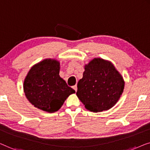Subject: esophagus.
Wrapping results in <instances>:
<instances>
[{
	"instance_id": "esophagus-1",
	"label": "esophagus",
	"mask_w": 150,
	"mask_h": 150,
	"mask_svg": "<svg viewBox=\"0 0 150 150\" xmlns=\"http://www.w3.org/2000/svg\"><path fill=\"white\" fill-rule=\"evenodd\" d=\"M73 89H74V90L75 92H77V86H73Z\"/></svg>"
}]
</instances>
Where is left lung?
<instances>
[{"label": "left lung", "instance_id": "left-lung-1", "mask_svg": "<svg viewBox=\"0 0 150 150\" xmlns=\"http://www.w3.org/2000/svg\"><path fill=\"white\" fill-rule=\"evenodd\" d=\"M124 88L123 77L112 63L94 58L85 66L76 94L88 110L100 112L114 106Z\"/></svg>", "mask_w": 150, "mask_h": 150}]
</instances>
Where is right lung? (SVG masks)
<instances>
[{"mask_svg":"<svg viewBox=\"0 0 150 150\" xmlns=\"http://www.w3.org/2000/svg\"><path fill=\"white\" fill-rule=\"evenodd\" d=\"M58 61L46 59L34 65L24 82L25 95L37 108L49 113L57 111L75 91L59 75Z\"/></svg>","mask_w":150,"mask_h":150,"instance_id":"obj_1","label":"right lung"}]
</instances>
